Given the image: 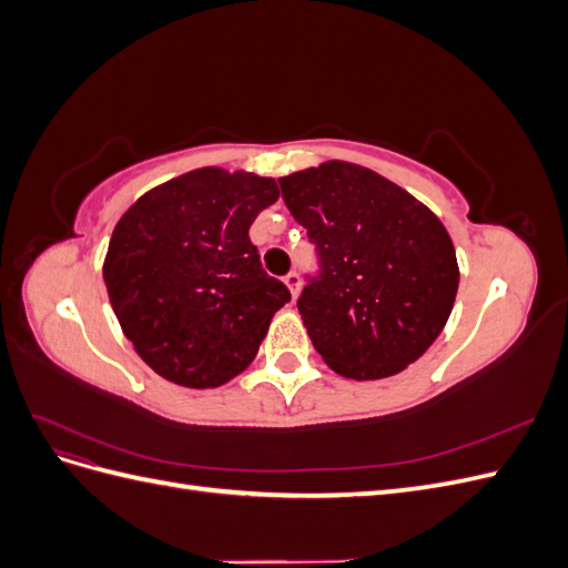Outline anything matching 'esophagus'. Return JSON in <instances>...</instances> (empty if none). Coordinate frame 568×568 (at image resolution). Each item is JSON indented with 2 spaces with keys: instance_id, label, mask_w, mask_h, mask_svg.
<instances>
[{
  "instance_id": "obj_1",
  "label": "esophagus",
  "mask_w": 568,
  "mask_h": 568,
  "mask_svg": "<svg viewBox=\"0 0 568 568\" xmlns=\"http://www.w3.org/2000/svg\"><path fill=\"white\" fill-rule=\"evenodd\" d=\"M284 284L288 286V291H291V296H298V291H301V277H298V272H288L286 277H284Z\"/></svg>"
}]
</instances>
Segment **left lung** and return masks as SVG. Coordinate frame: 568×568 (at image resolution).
I'll return each mask as SVG.
<instances>
[{"mask_svg": "<svg viewBox=\"0 0 568 568\" xmlns=\"http://www.w3.org/2000/svg\"><path fill=\"white\" fill-rule=\"evenodd\" d=\"M280 186L317 251L298 313L324 363L372 382L419 359L459 286L443 222L398 184L346 161L280 178Z\"/></svg>", "mask_w": 568, "mask_h": 568, "instance_id": "obj_1", "label": "left lung"}]
</instances>
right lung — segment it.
I'll use <instances>...</instances> for the list:
<instances>
[{"mask_svg": "<svg viewBox=\"0 0 568 568\" xmlns=\"http://www.w3.org/2000/svg\"><path fill=\"white\" fill-rule=\"evenodd\" d=\"M277 182L201 168L151 189L118 220L104 261L113 313L163 379L215 388L242 374L291 301L248 230Z\"/></svg>", "mask_w": 568, "mask_h": 568, "instance_id": "obj_1", "label": "right lung"}]
</instances>
